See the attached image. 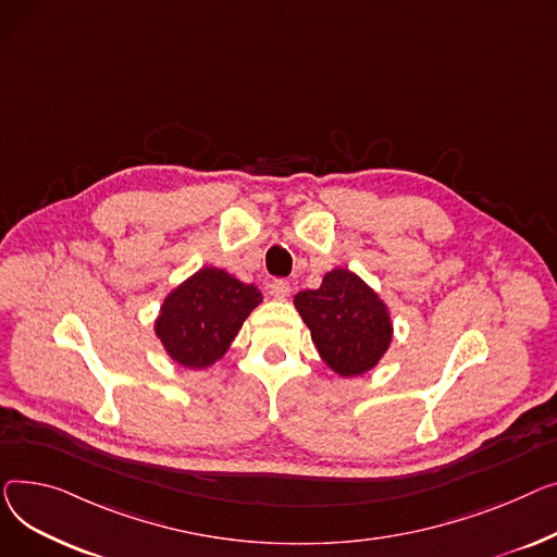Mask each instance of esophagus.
<instances>
[{"mask_svg": "<svg viewBox=\"0 0 557 557\" xmlns=\"http://www.w3.org/2000/svg\"><path fill=\"white\" fill-rule=\"evenodd\" d=\"M268 287H270V294L274 299H287L289 292H292V283L285 281V278H274Z\"/></svg>", "mask_w": 557, "mask_h": 557, "instance_id": "esophagus-1", "label": "esophagus"}]
</instances>
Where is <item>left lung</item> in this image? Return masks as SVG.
<instances>
[{
    "label": "left lung",
    "instance_id": "left-lung-1",
    "mask_svg": "<svg viewBox=\"0 0 557 557\" xmlns=\"http://www.w3.org/2000/svg\"><path fill=\"white\" fill-rule=\"evenodd\" d=\"M294 306L323 362L344 377L371 371L391 344L386 306L348 270L329 272L319 289L299 292Z\"/></svg>",
    "mask_w": 557,
    "mask_h": 557
}]
</instances>
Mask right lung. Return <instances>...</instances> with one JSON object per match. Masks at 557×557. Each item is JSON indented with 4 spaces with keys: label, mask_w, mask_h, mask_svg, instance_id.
Listing matches in <instances>:
<instances>
[{
    "label": "right lung",
    "mask_w": 557,
    "mask_h": 557,
    "mask_svg": "<svg viewBox=\"0 0 557 557\" xmlns=\"http://www.w3.org/2000/svg\"><path fill=\"white\" fill-rule=\"evenodd\" d=\"M260 301L263 294L256 285L205 268L169 294L154 331L177 364L205 369L226 352Z\"/></svg>",
    "instance_id": "add662e5"
}]
</instances>
